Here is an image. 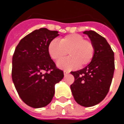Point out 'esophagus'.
<instances>
[{"label": "esophagus", "instance_id": "1", "mask_svg": "<svg viewBox=\"0 0 124 124\" xmlns=\"http://www.w3.org/2000/svg\"><path fill=\"white\" fill-rule=\"evenodd\" d=\"M69 74V72H67V71H64V76L67 75V74Z\"/></svg>", "mask_w": 124, "mask_h": 124}]
</instances>
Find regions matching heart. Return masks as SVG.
<instances>
[{"instance_id":"heart-1","label":"heart","mask_w":124,"mask_h":124,"mask_svg":"<svg viewBox=\"0 0 124 124\" xmlns=\"http://www.w3.org/2000/svg\"><path fill=\"white\" fill-rule=\"evenodd\" d=\"M48 52L54 60L61 59L68 53L70 56L58 61L57 66L70 71L90 62L94 54V46L92 42L84 40L80 34H72L59 41L52 40L48 44Z\"/></svg>"}]
</instances>
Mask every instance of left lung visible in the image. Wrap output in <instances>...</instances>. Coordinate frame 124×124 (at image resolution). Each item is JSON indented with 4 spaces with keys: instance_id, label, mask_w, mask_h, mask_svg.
Returning a JSON list of instances; mask_svg holds the SVG:
<instances>
[{
    "instance_id": "8db88e82",
    "label": "left lung",
    "mask_w": 124,
    "mask_h": 124,
    "mask_svg": "<svg viewBox=\"0 0 124 124\" xmlns=\"http://www.w3.org/2000/svg\"><path fill=\"white\" fill-rule=\"evenodd\" d=\"M94 46L91 62L82 70L71 72L75 80L70 86L76 101L84 107L101 102L108 93L115 70L114 53L106 38L95 31H84Z\"/></svg>"
}]
</instances>
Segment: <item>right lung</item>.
Masks as SVG:
<instances>
[{"mask_svg": "<svg viewBox=\"0 0 124 124\" xmlns=\"http://www.w3.org/2000/svg\"><path fill=\"white\" fill-rule=\"evenodd\" d=\"M58 35V31L45 28L35 30L20 41L13 54L15 88L22 100L34 108L50 103L55 84L64 78L63 71L56 67L48 52L49 43Z\"/></svg>", "mask_w": 124, "mask_h": 124, "instance_id": "1", "label": "right lung"}]
</instances>
